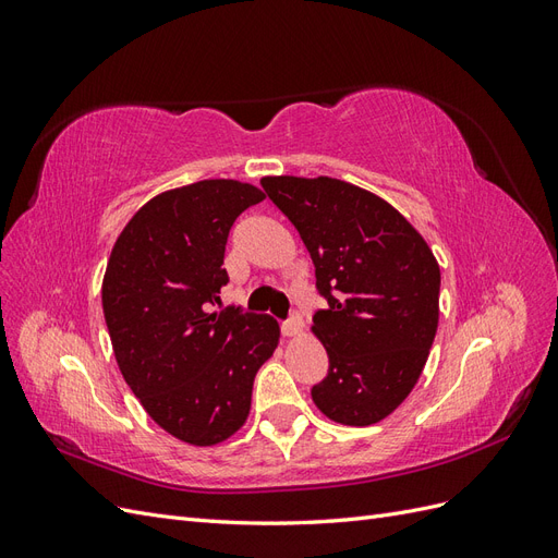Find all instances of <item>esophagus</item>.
<instances>
[{
	"instance_id": "obj_1",
	"label": "esophagus",
	"mask_w": 558,
	"mask_h": 558,
	"mask_svg": "<svg viewBox=\"0 0 558 558\" xmlns=\"http://www.w3.org/2000/svg\"><path fill=\"white\" fill-rule=\"evenodd\" d=\"M281 332L283 337H295L302 332V316L300 314H293L289 320H283L281 324Z\"/></svg>"
}]
</instances>
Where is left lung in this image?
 Returning a JSON list of instances; mask_svg holds the SVG:
<instances>
[{"label": "left lung", "instance_id": "1", "mask_svg": "<svg viewBox=\"0 0 558 558\" xmlns=\"http://www.w3.org/2000/svg\"><path fill=\"white\" fill-rule=\"evenodd\" d=\"M316 267L328 307L312 332L328 375L312 400L330 421L369 426L410 396L440 318V265L398 209L359 185L316 177H265Z\"/></svg>", "mask_w": 558, "mask_h": 558}]
</instances>
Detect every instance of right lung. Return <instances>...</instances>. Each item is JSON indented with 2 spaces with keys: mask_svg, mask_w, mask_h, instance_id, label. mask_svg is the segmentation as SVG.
Segmentation results:
<instances>
[{
  "mask_svg": "<svg viewBox=\"0 0 558 558\" xmlns=\"http://www.w3.org/2000/svg\"><path fill=\"white\" fill-rule=\"evenodd\" d=\"M263 199L234 179L165 191L130 218L107 263L102 310L121 375L162 430L195 447L244 426L253 379L279 344L272 316L211 312L230 228Z\"/></svg>",
  "mask_w": 558,
  "mask_h": 558,
  "instance_id": "add662e5",
  "label": "right lung"
}]
</instances>
